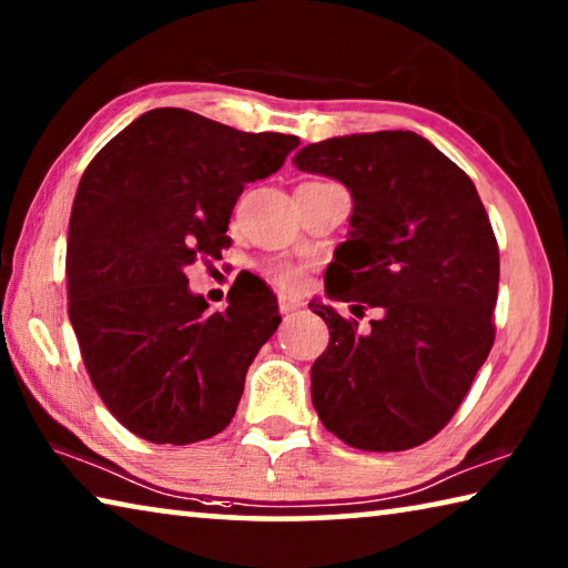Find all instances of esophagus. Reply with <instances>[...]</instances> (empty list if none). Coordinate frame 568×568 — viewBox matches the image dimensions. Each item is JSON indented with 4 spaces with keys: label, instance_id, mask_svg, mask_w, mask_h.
I'll return each mask as SVG.
<instances>
[{
    "label": "esophagus",
    "instance_id": "esophagus-1",
    "mask_svg": "<svg viewBox=\"0 0 568 568\" xmlns=\"http://www.w3.org/2000/svg\"><path fill=\"white\" fill-rule=\"evenodd\" d=\"M277 307H281V313L283 315H291V313H295V311H301L303 307V301L301 297H293V295H277Z\"/></svg>",
    "mask_w": 568,
    "mask_h": 568
}]
</instances>
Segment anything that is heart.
Segmentation results:
<instances>
[{
	"label": "heart",
	"mask_w": 568,
	"mask_h": 568,
	"mask_svg": "<svg viewBox=\"0 0 568 568\" xmlns=\"http://www.w3.org/2000/svg\"><path fill=\"white\" fill-rule=\"evenodd\" d=\"M297 277H301V273H297L295 267H285V271L277 273V281H281L283 285H295Z\"/></svg>",
	"instance_id": "heart-1"
}]
</instances>
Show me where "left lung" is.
<instances>
[{"instance_id": "8db88e82", "label": "left lung", "mask_w": 568, "mask_h": 568, "mask_svg": "<svg viewBox=\"0 0 568 568\" xmlns=\"http://www.w3.org/2000/svg\"><path fill=\"white\" fill-rule=\"evenodd\" d=\"M293 165L351 190V230L325 287L333 301L358 303L355 315L365 305L378 311L358 333V323L315 303L331 331L311 368L318 418L361 450L426 444L494 345L498 245L476 185L408 130L313 142Z\"/></svg>"}]
</instances>
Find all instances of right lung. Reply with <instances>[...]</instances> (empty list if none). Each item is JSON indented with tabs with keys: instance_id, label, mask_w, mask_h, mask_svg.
Here are the masks:
<instances>
[{
	"instance_id": "add662e5",
	"label": "right lung",
	"mask_w": 568,
	"mask_h": 568,
	"mask_svg": "<svg viewBox=\"0 0 568 568\" xmlns=\"http://www.w3.org/2000/svg\"><path fill=\"white\" fill-rule=\"evenodd\" d=\"M297 145L158 108L84 170L67 240L70 321L92 386L134 436L187 446L233 420L250 363L281 325L277 301L265 283L233 285L225 311L207 313L185 267L220 257L240 192Z\"/></svg>"
}]
</instances>
